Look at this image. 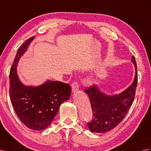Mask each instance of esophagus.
<instances>
[{
	"mask_svg": "<svg viewBox=\"0 0 151 151\" xmlns=\"http://www.w3.org/2000/svg\"><path fill=\"white\" fill-rule=\"evenodd\" d=\"M79 88V84L77 82H74L72 83V91L73 92H76L78 91Z\"/></svg>",
	"mask_w": 151,
	"mask_h": 151,
	"instance_id": "esophagus-1",
	"label": "esophagus"
}]
</instances>
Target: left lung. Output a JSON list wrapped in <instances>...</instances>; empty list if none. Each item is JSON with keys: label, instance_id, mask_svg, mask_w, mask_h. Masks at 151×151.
<instances>
[{"label": "left lung", "instance_id": "obj_1", "mask_svg": "<svg viewBox=\"0 0 151 151\" xmlns=\"http://www.w3.org/2000/svg\"><path fill=\"white\" fill-rule=\"evenodd\" d=\"M131 61L135 67V77L133 83L121 94L108 96L99 91L96 85L84 89L90 99L92 119L87 123L92 132L105 133L114 129L127 114L134 101L138 82L137 65L134 57Z\"/></svg>", "mask_w": 151, "mask_h": 151}]
</instances>
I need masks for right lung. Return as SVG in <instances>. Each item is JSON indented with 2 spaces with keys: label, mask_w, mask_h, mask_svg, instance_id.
Wrapping results in <instances>:
<instances>
[{
  "label": "right lung",
  "mask_w": 151,
  "mask_h": 151,
  "mask_svg": "<svg viewBox=\"0 0 151 151\" xmlns=\"http://www.w3.org/2000/svg\"><path fill=\"white\" fill-rule=\"evenodd\" d=\"M34 36L28 39L19 48L9 73V96L18 118L29 128L46 129L57 114L60 105L71 96L69 84L48 80L38 87L25 86L18 78L17 65Z\"/></svg>",
  "instance_id": "1"
}]
</instances>
